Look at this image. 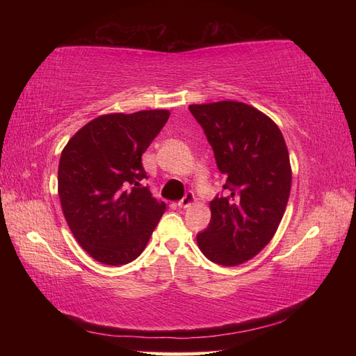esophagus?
Masks as SVG:
<instances>
[{
    "label": "esophagus",
    "mask_w": 356,
    "mask_h": 356,
    "mask_svg": "<svg viewBox=\"0 0 356 356\" xmlns=\"http://www.w3.org/2000/svg\"><path fill=\"white\" fill-rule=\"evenodd\" d=\"M194 202H195V195H194V193H193V191H188V193H185L184 199L177 202V207L185 209V208H188V207H191Z\"/></svg>",
    "instance_id": "obj_1"
}]
</instances>
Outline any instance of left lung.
<instances>
[{
  "mask_svg": "<svg viewBox=\"0 0 356 356\" xmlns=\"http://www.w3.org/2000/svg\"><path fill=\"white\" fill-rule=\"evenodd\" d=\"M190 111L226 177L197 245L208 260L237 266L259 254L282 222L292 182L289 153L280 128L251 105L222 101L190 105Z\"/></svg>",
  "mask_w": 356,
  "mask_h": 356,
  "instance_id": "8db88e82",
  "label": "left lung"
}]
</instances>
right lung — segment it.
Segmentation results:
<instances>
[{
  "label": "right lung",
  "instance_id": "right-lung-1",
  "mask_svg": "<svg viewBox=\"0 0 356 356\" xmlns=\"http://www.w3.org/2000/svg\"><path fill=\"white\" fill-rule=\"evenodd\" d=\"M170 111L145 110L93 119L63 149L58 193L74 238L95 260L111 266L138 259L165 213L143 186L142 154Z\"/></svg>",
  "mask_w": 356,
  "mask_h": 356
}]
</instances>
